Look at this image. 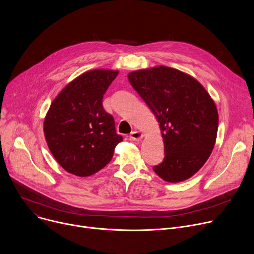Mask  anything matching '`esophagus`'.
<instances>
[{
	"label": "esophagus",
	"mask_w": 254,
	"mask_h": 254,
	"mask_svg": "<svg viewBox=\"0 0 254 254\" xmlns=\"http://www.w3.org/2000/svg\"><path fill=\"white\" fill-rule=\"evenodd\" d=\"M142 138H143V135L140 131H137V130L131 131L129 135V140H131V141H140Z\"/></svg>",
	"instance_id": "esophagus-1"
}]
</instances>
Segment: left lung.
<instances>
[{
    "label": "left lung",
    "instance_id": "1",
    "mask_svg": "<svg viewBox=\"0 0 254 254\" xmlns=\"http://www.w3.org/2000/svg\"><path fill=\"white\" fill-rule=\"evenodd\" d=\"M127 78L159 123L165 157L153 171L167 182L190 178L214 148L218 128L214 101L193 77L169 66L134 71Z\"/></svg>",
    "mask_w": 254,
    "mask_h": 254
}]
</instances>
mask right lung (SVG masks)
Segmentation results:
<instances>
[{"label": "right lung", "instance_id": "right-lung-1", "mask_svg": "<svg viewBox=\"0 0 254 254\" xmlns=\"http://www.w3.org/2000/svg\"><path fill=\"white\" fill-rule=\"evenodd\" d=\"M118 72L91 70L75 78L53 100L44 119V135L57 162L73 175L87 177L108 164L123 137L103 97Z\"/></svg>", "mask_w": 254, "mask_h": 254}]
</instances>
